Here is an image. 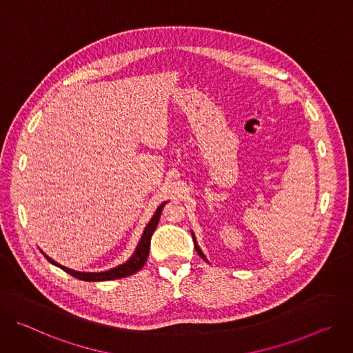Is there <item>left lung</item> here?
I'll use <instances>...</instances> for the list:
<instances>
[{"instance_id": "left-lung-1", "label": "left lung", "mask_w": 353, "mask_h": 353, "mask_svg": "<svg viewBox=\"0 0 353 353\" xmlns=\"http://www.w3.org/2000/svg\"><path fill=\"white\" fill-rule=\"evenodd\" d=\"M192 239H194V237H192ZM194 245H195V250H196V253H198V254H199L201 257H203V259L205 260V256H204L203 253H201V250H199V247H198V245H196V243H195V239H194Z\"/></svg>"}]
</instances>
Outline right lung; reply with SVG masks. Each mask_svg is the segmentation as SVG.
Segmentation results:
<instances>
[{
  "label": "right lung",
  "instance_id": "right-lung-1",
  "mask_svg": "<svg viewBox=\"0 0 353 353\" xmlns=\"http://www.w3.org/2000/svg\"><path fill=\"white\" fill-rule=\"evenodd\" d=\"M165 204L166 203H163L157 210V212L152 216V219H150V222L146 225V228H145V230L142 233V237H141V240L138 243V247L135 250V253L132 254V257L127 263H124V264H121V265H119V267H116L113 270H109V271H105V272H77V271H72L70 268H65V267L57 264L56 261H53L52 259L47 257L44 253H43V256L47 259V261H50L52 264H54L56 267L61 268L67 274H70L74 278H78L81 281H86V282L110 281V279H120V278L130 276V275L138 272L143 267L146 260H148L149 247H150V237H152V234H154V232H155V229H157V226L159 223V218H161V214H162V210H163Z\"/></svg>",
  "mask_w": 353,
  "mask_h": 353
}]
</instances>
